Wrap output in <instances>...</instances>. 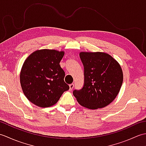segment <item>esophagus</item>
I'll use <instances>...</instances> for the list:
<instances>
[{"instance_id":"34e87169","label":"esophagus","mask_w":146,"mask_h":146,"mask_svg":"<svg viewBox=\"0 0 146 146\" xmlns=\"http://www.w3.org/2000/svg\"><path fill=\"white\" fill-rule=\"evenodd\" d=\"M69 86H70V90H72L73 88H74V84H73V83H71V84H70Z\"/></svg>"}]
</instances>
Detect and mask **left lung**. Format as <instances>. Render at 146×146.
<instances>
[{
  "mask_svg": "<svg viewBox=\"0 0 146 146\" xmlns=\"http://www.w3.org/2000/svg\"><path fill=\"white\" fill-rule=\"evenodd\" d=\"M84 66L85 82L73 95L80 105L89 109L104 108L119 94L123 82V72L119 63L104 52H80Z\"/></svg>",
  "mask_w": 146,
  "mask_h": 146,
  "instance_id": "1",
  "label": "left lung"
}]
</instances>
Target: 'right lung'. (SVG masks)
Here are the masks:
<instances>
[{"mask_svg":"<svg viewBox=\"0 0 146 146\" xmlns=\"http://www.w3.org/2000/svg\"><path fill=\"white\" fill-rule=\"evenodd\" d=\"M64 54L63 51L39 49L24 61L20 73L21 85L24 94L33 104L42 108L51 107L69 90L60 65Z\"/></svg>","mask_w":146,"mask_h":146,"instance_id":"right-lung-1","label":"right lung"}]
</instances>
